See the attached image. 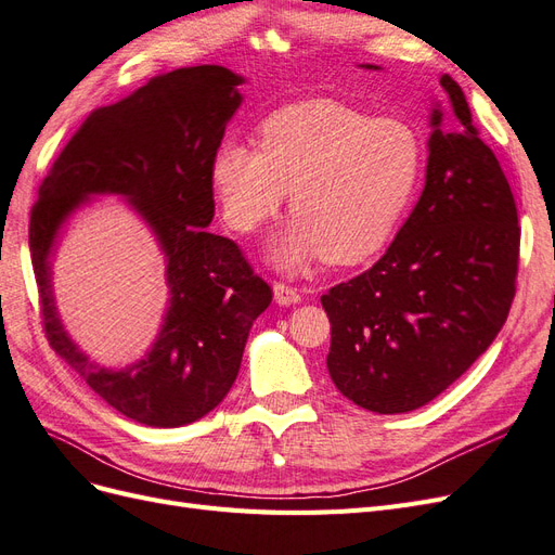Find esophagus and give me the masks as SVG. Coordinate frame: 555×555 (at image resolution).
I'll use <instances>...</instances> for the list:
<instances>
[{"label": "esophagus", "mask_w": 555, "mask_h": 555, "mask_svg": "<svg viewBox=\"0 0 555 555\" xmlns=\"http://www.w3.org/2000/svg\"><path fill=\"white\" fill-rule=\"evenodd\" d=\"M273 294H275V304L278 306H296L300 300V294L292 284H284V282H275L273 284Z\"/></svg>", "instance_id": "obj_1"}]
</instances>
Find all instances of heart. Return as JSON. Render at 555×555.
I'll list each match as a JSON object with an SVG mask.
<instances>
[{"label":"heart","instance_id":"1","mask_svg":"<svg viewBox=\"0 0 555 555\" xmlns=\"http://www.w3.org/2000/svg\"><path fill=\"white\" fill-rule=\"evenodd\" d=\"M422 180V141L398 117H373L331 99L289 104L259 125V147L217 145L210 184L224 222L257 231L289 196L294 222L271 247L280 268L322 255L361 263L391 241Z\"/></svg>","mask_w":555,"mask_h":555}]
</instances>
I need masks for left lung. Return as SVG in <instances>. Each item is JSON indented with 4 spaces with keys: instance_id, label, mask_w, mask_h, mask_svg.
I'll return each instance as SVG.
<instances>
[{
    "instance_id": "1",
    "label": "left lung",
    "mask_w": 555,
    "mask_h": 555,
    "mask_svg": "<svg viewBox=\"0 0 555 555\" xmlns=\"http://www.w3.org/2000/svg\"><path fill=\"white\" fill-rule=\"evenodd\" d=\"M365 69H377L365 64ZM426 188L386 255L322 296L328 375L359 408L402 414L456 382L495 340L516 294L520 227L509 182L442 76Z\"/></svg>"
}]
</instances>
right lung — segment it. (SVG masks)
I'll return each mask as SVG.
<instances>
[{"label": "right lung", "mask_w": 555, "mask_h": 555, "mask_svg": "<svg viewBox=\"0 0 555 555\" xmlns=\"http://www.w3.org/2000/svg\"><path fill=\"white\" fill-rule=\"evenodd\" d=\"M243 78L201 64L155 76L122 102L96 108L64 145L29 217V251L46 338L111 408L155 428L192 424L236 382L268 287L241 247L208 233L215 201L210 159L241 106ZM92 193L130 198L167 257L170 308L154 349L125 372L87 361L65 335L49 289L59 227Z\"/></svg>", "instance_id": "1"}]
</instances>
